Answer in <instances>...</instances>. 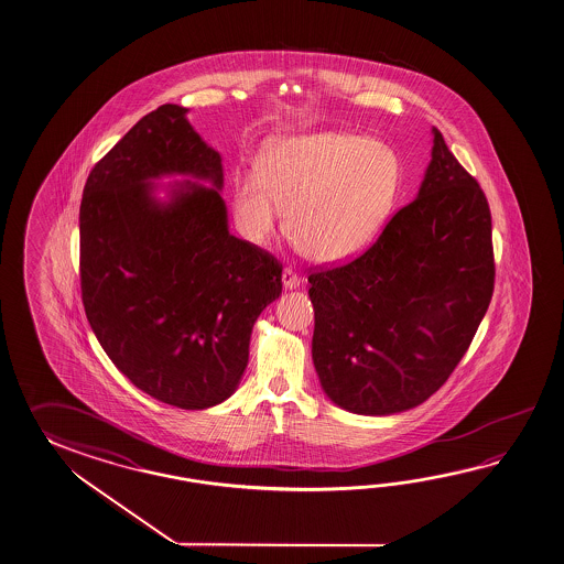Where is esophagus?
I'll return each mask as SVG.
<instances>
[{"instance_id": "obj_1", "label": "esophagus", "mask_w": 564, "mask_h": 564, "mask_svg": "<svg viewBox=\"0 0 564 564\" xmlns=\"http://www.w3.org/2000/svg\"><path fill=\"white\" fill-rule=\"evenodd\" d=\"M283 285L285 289H297L301 285V276L291 267L283 269Z\"/></svg>"}]
</instances>
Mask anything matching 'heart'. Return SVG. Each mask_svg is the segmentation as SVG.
<instances>
[{
    "mask_svg": "<svg viewBox=\"0 0 564 564\" xmlns=\"http://www.w3.org/2000/svg\"><path fill=\"white\" fill-rule=\"evenodd\" d=\"M393 150L349 132H315L269 142L257 176L235 183L232 208L249 241L263 245L285 207V229L303 253L337 261L361 251L400 191Z\"/></svg>",
    "mask_w": 564,
    "mask_h": 564,
    "instance_id": "1",
    "label": "heart"
}]
</instances>
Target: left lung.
I'll list each match as a JSON object with an SVG mask.
<instances>
[{
    "label": "left lung",
    "mask_w": 564,
    "mask_h": 564,
    "mask_svg": "<svg viewBox=\"0 0 564 564\" xmlns=\"http://www.w3.org/2000/svg\"><path fill=\"white\" fill-rule=\"evenodd\" d=\"M492 215L434 128L420 195L366 251L310 273L313 364L347 412L395 414L436 393L495 293Z\"/></svg>",
    "instance_id": "left-lung-1"
}]
</instances>
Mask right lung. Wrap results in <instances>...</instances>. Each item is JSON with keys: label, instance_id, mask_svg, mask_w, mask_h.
Here are the masks:
<instances>
[{"label": "right lung", "instance_id": "right-lung-1", "mask_svg": "<svg viewBox=\"0 0 564 564\" xmlns=\"http://www.w3.org/2000/svg\"><path fill=\"white\" fill-rule=\"evenodd\" d=\"M162 104L94 164L80 203L82 303L128 380L183 410L227 400L249 361L283 264L230 235L219 191L187 185L159 206L150 177L193 173L220 188L219 152Z\"/></svg>", "mask_w": 564, "mask_h": 564}]
</instances>
